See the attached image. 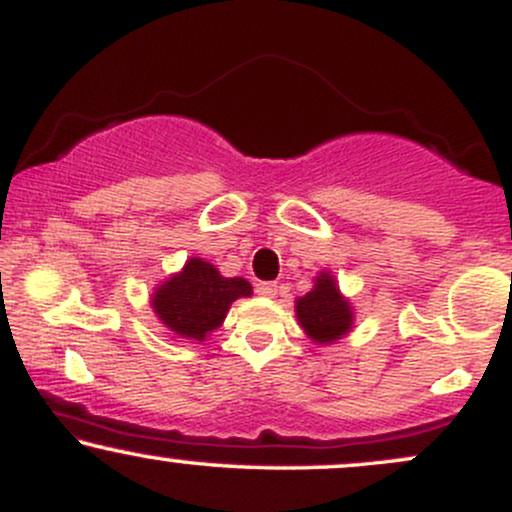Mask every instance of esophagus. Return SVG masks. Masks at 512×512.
<instances>
[{
  "label": "esophagus",
  "instance_id": "obj_1",
  "mask_svg": "<svg viewBox=\"0 0 512 512\" xmlns=\"http://www.w3.org/2000/svg\"><path fill=\"white\" fill-rule=\"evenodd\" d=\"M255 291H257V296L274 298L276 293H279V286H276L274 281H260V284H255Z\"/></svg>",
  "mask_w": 512,
  "mask_h": 512
}]
</instances>
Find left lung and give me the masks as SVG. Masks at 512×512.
<instances>
[{"instance_id":"obj_1","label":"left lung","mask_w":512,"mask_h":512,"mask_svg":"<svg viewBox=\"0 0 512 512\" xmlns=\"http://www.w3.org/2000/svg\"><path fill=\"white\" fill-rule=\"evenodd\" d=\"M315 281V289L298 298L296 315L308 337L327 344L349 332L354 317H351L349 303L339 296L330 274H320Z\"/></svg>"}]
</instances>
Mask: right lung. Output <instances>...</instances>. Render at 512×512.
Listing matches in <instances>:
<instances>
[{"instance_id":"obj_1","label":"right lung","mask_w":512,"mask_h":512,"mask_svg":"<svg viewBox=\"0 0 512 512\" xmlns=\"http://www.w3.org/2000/svg\"><path fill=\"white\" fill-rule=\"evenodd\" d=\"M250 293L252 286L245 279H226L214 264L192 257L178 276L154 293L151 303L170 332L204 342V337L221 325L231 303Z\"/></svg>"}]
</instances>
